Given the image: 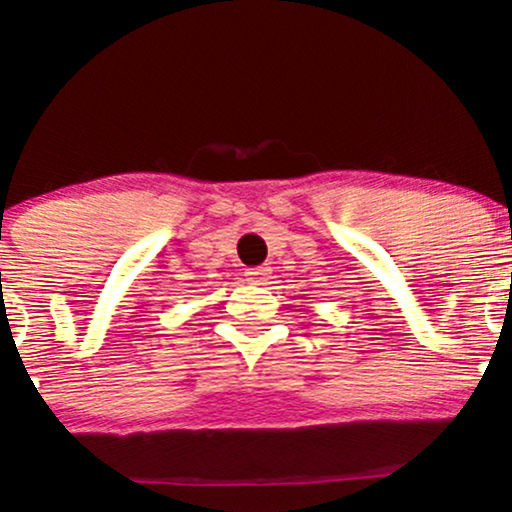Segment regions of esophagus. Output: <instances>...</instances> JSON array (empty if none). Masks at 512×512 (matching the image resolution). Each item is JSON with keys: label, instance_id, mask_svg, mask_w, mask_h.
<instances>
[{"label": "esophagus", "instance_id": "34e87169", "mask_svg": "<svg viewBox=\"0 0 512 512\" xmlns=\"http://www.w3.org/2000/svg\"><path fill=\"white\" fill-rule=\"evenodd\" d=\"M269 267H255V269H248L245 271V278H248L250 283H267L269 278Z\"/></svg>", "mask_w": 512, "mask_h": 512}]
</instances>
